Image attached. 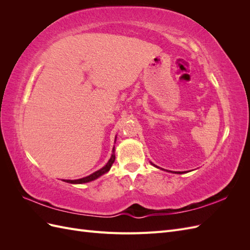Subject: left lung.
Returning a JSON list of instances; mask_svg holds the SVG:
<instances>
[{
  "mask_svg": "<svg viewBox=\"0 0 250 250\" xmlns=\"http://www.w3.org/2000/svg\"><path fill=\"white\" fill-rule=\"evenodd\" d=\"M151 163V162H150ZM151 165H153L154 166V167L155 168H157V169H161V170H165V169H163V168H160V167H157V166L156 165H154V164H152V163H151ZM165 171H167V170H165ZM168 172H171V173H175V174H183V173H185V172H173V171H168Z\"/></svg>",
  "mask_w": 250,
  "mask_h": 250,
  "instance_id": "1",
  "label": "left lung"
}]
</instances>
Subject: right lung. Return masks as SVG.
I'll use <instances>...</instances> for the list:
<instances>
[{
  "mask_svg": "<svg viewBox=\"0 0 250 250\" xmlns=\"http://www.w3.org/2000/svg\"><path fill=\"white\" fill-rule=\"evenodd\" d=\"M116 140H117V137L115 139V143H116ZM115 160H116V155H115V147L112 148V154L109 158V161L107 162V164L104 166L103 168H101L100 170H98L94 173L90 174V175L86 176V177H82V178H79V179H75V180H71V179H63V181H65V183H69V184H74V185H80V184H86V183H89V181H93L97 178H99L100 176L104 175L105 173H107L110 168L112 164L115 163Z\"/></svg>",
  "mask_w": 250,
  "mask_h": 250,
  "instance_id": "right-lung-1",
  "label": "right lung"
}]
</instances>
